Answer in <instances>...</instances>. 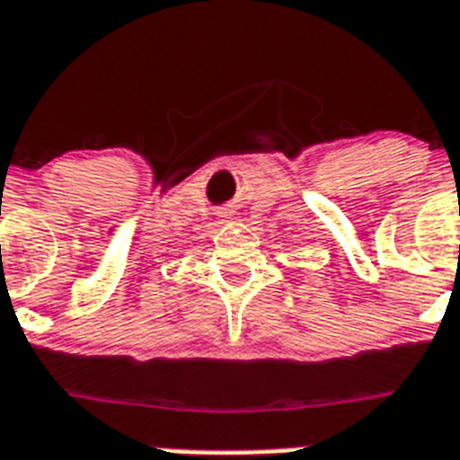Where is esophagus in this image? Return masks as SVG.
Wrapping results in <instances>:
<instances>
[{
  "instance_id": "1",
  "label": "esophagus",
  "mask_w": 460,
  "mask_h": 460,
  "mask_svg": "<svg viewBox=\"0 0 460 460\" xmlns=\"http://www.w3.org/2000/svg\"><path fill=\"white\" fill-rule=\"evenodd\" d=\"M226 216H230V211H223V213H220V218H226Z\"/></svg>"
}]
</instances>
